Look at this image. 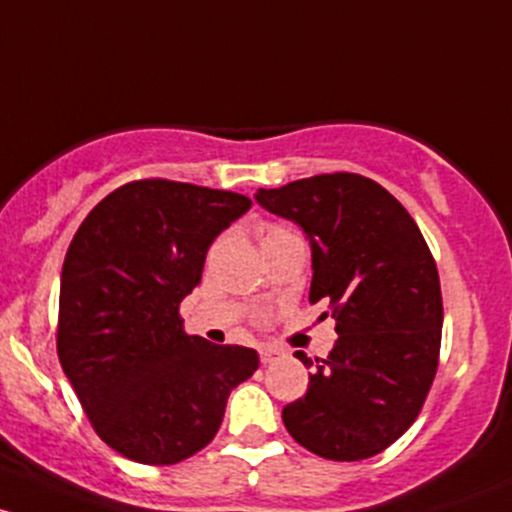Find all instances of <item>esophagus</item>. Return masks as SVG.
Here are the masks:
<instances>
[{
    "instance_id": "34e87169",
    "label": "esophagus",
    "mask_w": 512,
    "mask_h": 512,
    "mask_svg": "<svg viewBox=\"0 0 512 512\" xmlns=\"http://www.w3.org/2000/svg\"><path fill=\"white\" fill-rule=\"evenodd\" d=\"M258 355H261L263 365H271V362H276L278 357L283 355V350L281 347H273V345H261L258 347Z\"/></svg>"
}]
</instances>
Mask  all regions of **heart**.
I'll return each instance as SVG.
<instances>
[{
	"label": "heart",
	"mask_w": 512,
	"mask_h": 512,
	"mask_svg": "<svg viewBox=\"0 0 512 512\" xmlns=\"http://www.w3.org/2000/svg\"><path fill=\"white\" fill-rule=\"evenodd\" d=\"M286 234H293L288 226H281V224H263L261 229H258V239H261V244H266V241L271 239H278V236H286Z\"/></svg>",
	"instance_id": "b5f03b06"
}]
</instances>
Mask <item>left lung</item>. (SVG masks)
Segmentation results:
<instances>
[{"mask_svg":"<svg viewBox=\"0 0 512 512\" xmlns=\"http://www.w3.org/2000/svg\"><path fill=\"white\" fill-rule=\"evenodd\" d=\"M313 246L310 303L335 318V347L283 407L288 434L330 461H362L414 424L439 367L441 283L412 214L370 177L333 172L258 189Z\"/></svg>","mask_w":512,"mask_h":512,"instance_id":"obj_1","label":"left lung"}]
</instances>
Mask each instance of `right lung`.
<instances>
[{
	"label": "right lung",
	"instance_id": "1",
	"mask_svg": "<svg viewBox=\"0 0 512 512\" xmlns=\"http://www.w3.org/2000/svg\"><path fill=\"white\" fill-rule=\"evenodd\" d=\"M251 199L172 179H135L83 219L61 271L56 350L88 421L113 451L172 466L217 436L251 347L182 328L179 303Z\"/></svg>",
	"mask_w": 512,
	"mask_h": 512
}]
</instances>
